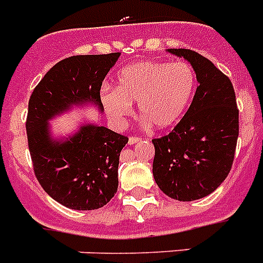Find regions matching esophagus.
<instances>
[{"label": "esophagus", "instance_id": "1", "mask_svg": "<svg viewBox=\"0 0 263 263\" xmlns=\"http://www.w3.org/2000/svg\"><path fill=\"white\" fill-rule=\"evenodd\" d=\"M138 141H141V138H138V137H134V136H132V137H129V144H130V145H134V144H137Z\"/></svg>", "mask_w": 263, "mask_h": 263}]
</instances>
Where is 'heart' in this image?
<instances>
[{
  "instance_id": "1",
  "label": "heart",
  "mask_w": 263,
  "mask_h": 263,
  "mask_svg": "<svg viewBox=\"0 0 263 263\" xmlns=\"http://www.w3.org/2000/svg\"><path fill=\"white\" fill-rule=\"evenodd\" d=\"M197 88L194 69L187 62L141 61L121 69L115 89L102 92L108 118L122 123L138 103L140 114L159 130L175 126L186 114Z\"/></svg>"
}]
</instances>
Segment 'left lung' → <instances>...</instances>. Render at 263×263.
<instances>
[{
  "mask_svg": "<svg viewBox=\"0 0 263 263\" xmlns=\"http://www.w3.org/2000/svg\"><path fill=\"white\" fill-rule=\"evenodd\" d=\"M194 69L198 87L171 133L152 140L153 178L165 195L195 201L216 190L234 163L239 110L231 80L211 61L187 48H168Z\"/></svg>",
  "mask_w": 263,
  "mask_h": 263,
  "instance_id": "8db88e82",
  "label": "left lung"
}]
</instances>
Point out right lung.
<instances>
[{"mask_svg": "<svg viewBox=\"0 0 263 263\" xmlns=\"http://www.w3.org/2000/svg\"><path fill=\"white\" fill-rule=\"evenodd\" d=\"M121 52L74 55L54 65L28 102L27 137L35 176L43 190L74 211L104 206L118 190L119 155L129 138L95 123L54 140L48 121L91 103L103 112L100 88Z\"/></svg>", "mask_w": 263, "mask_h": 263, "instance_id": "add662e5", "label": "right lung"}]
</instances>
